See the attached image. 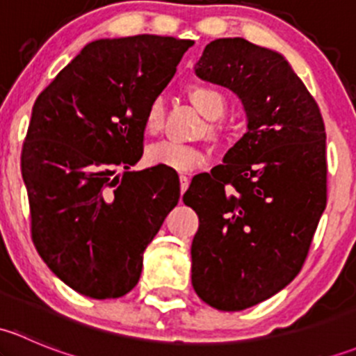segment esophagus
<instances>
[{
    "mask_svg": "<svg viewBox=\"0 0 356 356\" xmlns=\"http://www.w3.org/2000/svg\"><path fill=\"white\" fill-rule=\"evenodd\" d=\"M179 182H181V195H184L186 189L189 188V177H188V175L181 174V175H179Z\"/></svg>",
    "mask_w": 356,
    "mask_h": 356,
    "instance_id": "1",
    "label": "esophagus"
}]
</instances>
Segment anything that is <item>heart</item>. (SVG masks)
Masks as SVG:
<instances>
[{"mask_svg":"<svg viewBox=\"0 0 356 356\" xmlns=\"http://www.w3.org/2000/svg\"><path fill=\"white\" fill-rule=\"evenodd\" d=\"M189 98L193 105L207 118H218L225 111V98L218 89L207 84H195L189 88ZM165 106L161 98L149 103L145 115V129L148 134H158L163 127ZM222 131L218 125H208V136L213 139L220 138ZM146 160L152 165L174 168V170H191L204 161V153L200 148L177 141H160L146 149Z\"/></svg>","mask_w":356,"mask_h":356,"instance_id":"obj_1","label":"heart"}]
</instances>
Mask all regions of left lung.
<instances>
[{
  "label": "left lung",
  "instance_id": "left-lung-1",
  "mask_svg": "<svg viewBox=\"0 0 356 356\" xmlns=\"http://www.w3.org/2000/svg\"><path fill=\"white\" fill-rule=\"evenodd\" d=\"M195 72L236 92L248 118L224 163L196 175L182 196L200 218L193 288L210 307L239 312L284 289L303 267L327 203L325 127L281 53L215 39Z\"/></svg>",
  "mask_w": 356,
  "mask_h": 356
}]
</instances>
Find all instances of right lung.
<instances>
[{"mask_svg":"<svg viewBox=\"0 0 356 356\" xmlns=\"http://www.w3.org/2000/svg\"><path fill=\"white\" fill-rule=\"evenodd\" d=\"M193 44L149 34L98 39L35 99L20 158L32 243L84 296L108 300L134 288L146 246L177 204L174 168H129L143 156L149 103Z\"/></svg>","mask_w":356,"mask_h":356,"instance_id":"obj_1","label":"right lung"}]
</instances>
